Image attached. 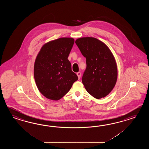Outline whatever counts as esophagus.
I'll list each match as a JSON object with an SVG mask.
<instances>
[{
    "instance_id": "34e87169",
    "label": "esophagus",
    "mask_w": 149,
    "mask_h": 149,
    "mask_svg": "<svg viewBox=\"0 0 149 149\" xmlns=\"http://www.w3.org/2000/svg\"><path fill=\"white\" fill-rule=\"evenodd\" d=\"M77 75L78 76V79H80V77H81V73H80V72H77Z\"/></svg>"
}]
</instances>
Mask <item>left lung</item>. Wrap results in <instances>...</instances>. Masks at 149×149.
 Here are the masks:
<instances>
[{
    "label": "left lung",
    "mask_w": 149,
    "mask_h": 149,
    "mask_svg": "<svg viewBox=\"0 0 149 149\" xmlns=\"http://www.w3.org/2000/svg\"><path fill=\"white\" fill-rule=\"evenodd\" d=\"M76 45L86 58L82 82L89 94L97 99L105 97L117 82V66L114 56L104 42L94 37H82Z\"/></svg>",
    "instance_id": "8db88e82"
}]
</instances>
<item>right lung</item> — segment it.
<instances>
[{
  "mask_svg": "<svg viewBox=\"0 0 149 149\" xmlns=\"http://www.w3.org/2000/svg\"><path fill=\"white\" fill-rule=\"evenodd\" d=\"M74 42L63 37L49 41L41 48L34 64L35 82L48 99L57 101L70 91L78 78L68 57Z\"/></svg>",
  "mask_w": 149,
  "mask_h": 149,
  "instance_id": "1",
  "label": "right lung"
}]
</instances>
